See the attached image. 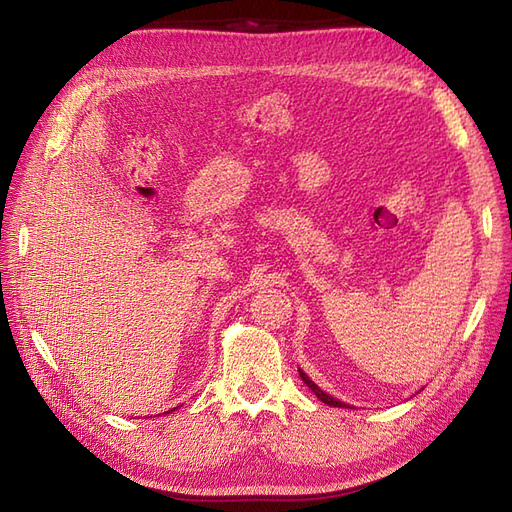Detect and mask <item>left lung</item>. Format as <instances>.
<instances>
[{
  "label": "left lung",
  "mask_w": 512,
  "mask_h": 512,
  "mask_svg": "<svg viewBox=\"0 0 512 512\" xmlns=\"http://www.w3.org/2000/svg\"><path fill=\"white\" fill-rule=\"evenodd\" d=\"M299 376H301V380L309 386V389H312V393H314L320 401H324V404H327V406H333V408H348V406L344 404V401H337V399H335V397H331L329 393H324L318 384H314L312 380H309V378L303 374L301 369H299Z\"/></svg>",
  "instance_id": "1"
}]
</instances>
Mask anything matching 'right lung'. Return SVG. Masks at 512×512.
I'll use <instances>...</instances> for the list:
<instances>
[{
  "label": "right lung",
  "mask_w": 512,
  "mask_h": 512,
  "mask_svg": "<svg viewBox=\"0 0 512 512\" xmlns=\"http://www.w3.org/2000/svg\"><path fill=\"white\" fill-rule=\"evenodd\" d=\"M168 412H170V410H168Z\"/></svg>",
  "instance_id": "obj_1"
}]
</instances>
